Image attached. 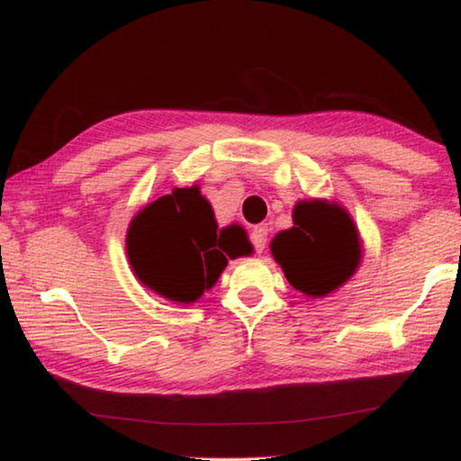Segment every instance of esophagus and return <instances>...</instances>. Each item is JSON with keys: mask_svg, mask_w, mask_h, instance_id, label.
Listing matches in <instances>:
<instances>
[{"mask_svg": "<svg viewBox=\"0 0 461 461\" xmlns=\"http://www.w3.org/2000/svg\"><path fill=\"white\" fill-rule=\"evenodd\" d=\"M267 237H268L267 226H264V224L254 226V230H251L249 239H251V243H254V248H256L258 254H262L264 248H267Z\"/></svg>", "mask_w": 461, "mask_h": 461, "instance_id": "1", "label": "esophagus"}]
</instances>
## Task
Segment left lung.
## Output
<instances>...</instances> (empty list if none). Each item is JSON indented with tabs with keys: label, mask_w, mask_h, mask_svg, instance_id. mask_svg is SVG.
<instances>
[{
	"label": "left lung",
	"mask_w": 461,
	"mask_h": 461,
	"mask_svg": "<svg viewBox=\"0 0 461 461\" xmlns=\"http://www.w3.org/2000/svg\"><path fill=\"white\" fill-rule=\"evenodd\" d=\"M270 251L292 287L311 298L336 292L361 264V241L350 213L321 199L294 207V226L273 239Z\"/></svg>",
	"instance_id": "left-lung-1"
}]
</instances>
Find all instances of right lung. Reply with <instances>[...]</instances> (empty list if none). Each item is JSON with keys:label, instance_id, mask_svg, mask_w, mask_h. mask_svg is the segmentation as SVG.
<instances>
[{"label": "right lung", "instance_id": "obj_1", "mask_svg": "<svg viewBox=\"0 0 461 461\" xmlns=\"http://www.w3.org/2000/svg\"><path fill=\"white\" fill-rule=\"evenodd\" d=\"M125 248L144 285L172 302L193 304L213 287L229 258L249 254L251 243L235 224L218 230L210 201L193 185L142 207L131 220Z\"/></svg>", "mask_w": 461, "mask_h": 461}]
</instances>
